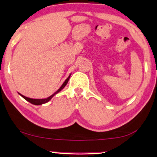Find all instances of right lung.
I'll return each instance as SVG.
<instances>
[{
  "label": "right lung",
  "instance_id": "right-lung-1",
  "mask_svg": "<svg viewBox=\"0 0 157 157\" xmlns=\"http://www.w3.org/2000/svg\"><path fill=\"white\" fill-rule=\"evenodd\" d=\"M71 74L69 75V76L67 77V79H66V80L64 81L63 84H62V86H60L59 89H58V90H57L56 92H55V93H53V95H51V96H49V97L46 98H42V99H34V98H28V97L24 96V95H21V94L19 93H18V94H19L20 95H21V96L23 97V98L25 99V100H26L27 101H29V102H30L31 104H34V105H42V104H45V103L48 102V101H49L50 100H51V99L52 98H53V96H54L55 95H56L57 93H59V92L61 91V90H62V89H63V88L64 87V86H65L66 85H67V84L68 81H69L70 77H71Z\"/></svg>",
  "mask_w": 157,
  "mask_h": 157
}]
</instances>
